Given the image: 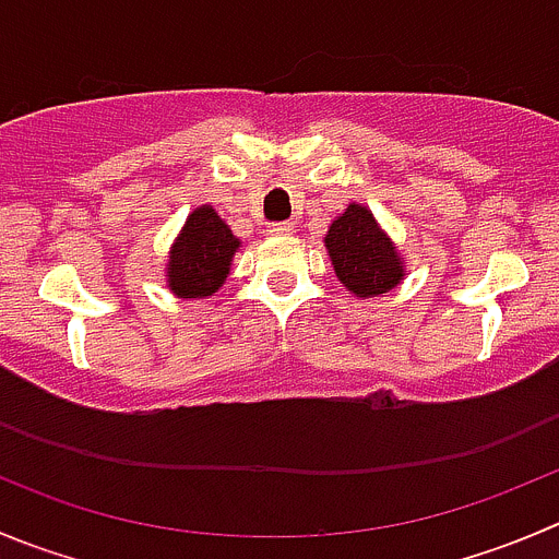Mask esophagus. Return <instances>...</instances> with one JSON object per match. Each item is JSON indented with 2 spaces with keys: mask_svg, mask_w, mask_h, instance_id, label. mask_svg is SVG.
Listing matches in <instances>:
<instances>
[{
  "mask_svg": "<svg viewBox=\"0 0 559 559\" xmlns=\"http://www.w3.org/2000/svg\"><path fill=\"white\" fill-rule=\"evenodd\" d=\"M267 231H270V235L284 237V235H292V231H295V226L286 224V221H284V224H270V226H267Z\"/></svg>",
  "mask_w": 559,
  "mask_h": 559,
  "instance_id": "obj_1",
  "label": "esophagus"
}]
</instances>
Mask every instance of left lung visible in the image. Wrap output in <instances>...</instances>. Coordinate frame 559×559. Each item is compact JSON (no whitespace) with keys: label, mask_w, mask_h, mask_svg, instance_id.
I'll return each mask as SVG.
<instances>
[{"label":"left lung","mask_w":559,"mask_h":559,"mask_svg":"<svg viewBox=\"0 0 559 559\" xmlns=\"http://www.w3.org/2000/svg\"><path fill=\"white\" fill-rule=\"evenodd\" d=\"M324 246L338 281L357 297L384 295L404 275V264L395 257L393 242L360 204H349L346 213L333 221Z\"/></svg>","instance_id":"left-lung-1"}]
</instances>
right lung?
I'll use <instances>...</instances> for the list:
<instances>
[{"mask_svg": "<svg viewBox=\"0 0 559 559\" xmlns=\"http://www.w3.org/2000/svg\"><path fill=\"white\" fill-rule=\"evenodd\" d=\"M240 240L221 221L213 207H199L188 215L186 229L177 237L169 257V286L177 297H207L229 275V262Z\"/></svg>", "mask_w": 559, "mask_h": 559, "instance_id": "right-lung-1", "label": "right lung"}]
</instances>
